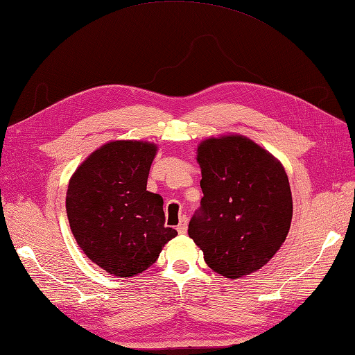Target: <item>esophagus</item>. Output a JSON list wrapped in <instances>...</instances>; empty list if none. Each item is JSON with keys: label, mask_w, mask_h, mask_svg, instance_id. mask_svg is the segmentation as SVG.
<instances>
[{"label": "esophagus", "mask_w": 355, "mask_h": 355, "mask_svg": "<svg viewBox=\"0 0 355 355\" xmlns=\"http://www.w3.org/2000/svg\"><path fill=\"white\" fill-rule=\"evenodd\" d=\"M187 227H188V220H187V217H182L180 218V222H179L176 230L180 235H182V234H187Z\"/></svg>", "instance_id": "esophagus-1"}]
</instances>
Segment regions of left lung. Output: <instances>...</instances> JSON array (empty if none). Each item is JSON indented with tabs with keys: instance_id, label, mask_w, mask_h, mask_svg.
<instances>
[{
	"instance_id": "8db88e82",
	"label": "left lung",
	"mask_w": 355,
	"mask_h": 355,
	"mask_svg": "<svg viewBox=\"0 0 355 355\" xmlns=\"http://www.w3.org/2000/svg\"><path fill=\"white\" fill-rule=\"evenodd\" d=\"M200 209L188 225L212 270L237 279L270 261L290 230L293 200L282 164L248 137H211L198 146Z\"/></svg>"
}]
</instances>
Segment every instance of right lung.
<instances>
[{"mask_svg":"<svg viewBox=\"0 0 355 355\" xmlns=\"http://www.w3.org/2000/svg\"><path fill=\"white\" fill-rule=\"evenodd\" d=\"M157 146L118 139L94 150L71 176L67 216L85 255L114 277L147 270L178 232L165 227L159 194L147 191Z\"/></svg>","mask_w":355,"mask_h":355,"instance_id":"right-lung-1","label":"right lung"}]
</instances>
